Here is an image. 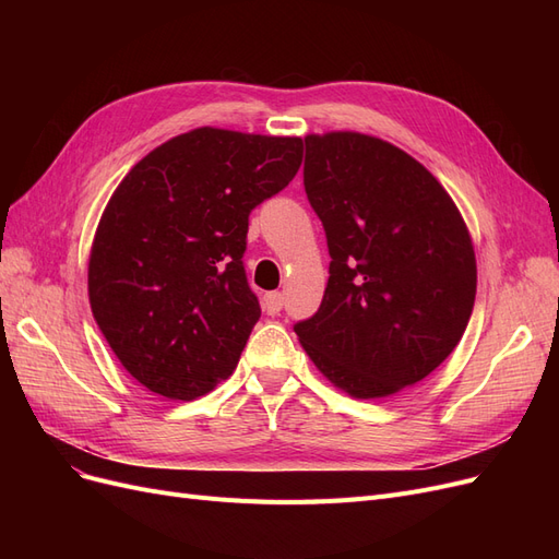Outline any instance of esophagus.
I'll use <instances>...</instances> for the list:
<instances>
[{"label": "esophagus", "instance_id": "esophagus-1", "mask_svg": "<svg viewBox=\"0 0 559 559\" xmlns=\"http://www.w3.org/2000/svg\"><path fill=\"white\" fill-rule=\"evenodd\" d=\"M282 306H284V296L280 292H270L263 296V310L267 314H280Z\"/></svg>", "mask_w": 559, "mask_h": 559}]
</instances>
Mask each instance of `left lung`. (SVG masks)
I'll use <instances>...</instances> for the list:
<instances>
[{
	"label": "left lung",
	"instance_id": "obj_1",
	"mask_svg": "<svg viewBox=\"0 0 559 559\" xmlns=\"http://www.w3.org/2000/svg\"><path fill=\"white\" fill-rule=\"evenodd\" d=\"M302 183L326 230L329 284L294 326L321 376L354 399L425 380L460 345L476 300V251L425 165L361 132L306 138Z\"/></svg>",
	"mask_w": 559,
	"mask_h": 559
}]
</instances>
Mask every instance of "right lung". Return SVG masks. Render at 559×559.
Instances as JSON below:
<instances>
[{
	"instance_id": "obj_1",
	"label": "right lung",
	"mask_w": 559,
	"mask_h": 559,
	"mask_svg": "<svg viewBox=\"0 0 559 559\" xmlns=\"http://www.w3.org/2000/svg\"><path fill=\"white\" fill-rule=\"evenodd\" d=\"M300 138L195 128L146 154L99 218L88 298L148 392L193 401L233 376L261 317L242 253L249 214L289 183Z\"/></svg>"
}]
</instances>
